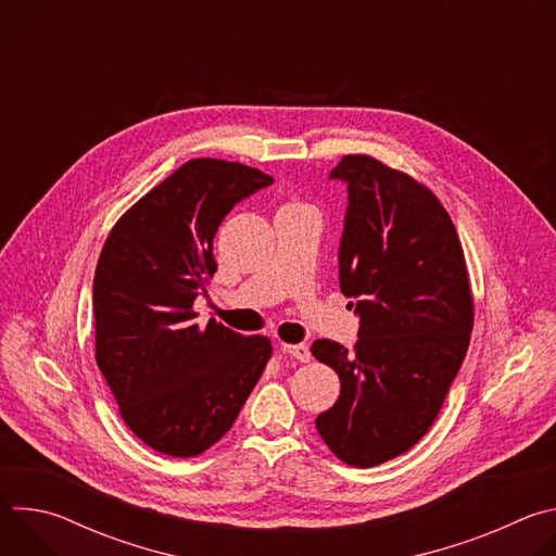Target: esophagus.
<instances>
[{
	"mask_svg": "<svg viewBox=\"0 0 556 556\" xmlns=\"http://www.w3.org/2000/svg\"><path fill=\"white\" fill-rule=\"evenodd\" d=\"M281 350L286 352V354H290V356H294L296 361H301V363H307L309 358H312V354H309V348L307 345H303V343H281Z\"/></svg>",
	"mask_w": 556,
	"mask_h": 556,
	"instance_id": "34e87169",
	"label": "esophagus"
}]
</instances>
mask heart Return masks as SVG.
I'll list each match as a JSON object with an SVG mask.
<instances>
[{
    "label": "heart",
    "mask_w": 556,
    "mask_h": 556,
    "mask_svg": "<svg viewBox=\"0 0 556 556\" xmlns=\"http://www.w3.org/2000/svg\"><path fill=\"white\" fill-rule=\"evenodd\" d=\"M286 206H303V204H299V202H290V204H286Z\"/></svg>",
    "instance_id": "heart-1"
}]
</instances>
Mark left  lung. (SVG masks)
<instances>
[{"mask_svg": "<svg viewBox=\"0 0 556 556\" xmlns=\"http://www.w3.org/2000/svg\"><path fill=\"white\" fill-rule=\"evenodd\" d=\"M330 178L350 191L339 277L361 330L352 352L312 345L341 380L314 425L341 462L369 468L409 451L438 418L468 350L472 292L457 230L429 187L367 153L343 155Z\"/></svg>", "mask_w": 556, "mask_h": 556, "instance_id": "1", "label": "left lung"}]
</instances>
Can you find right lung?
<instances>
[{"instance_id":"1","label":"right lung","mask_w":556,"mask_h":556,"mask_svg":"<svg viewBox=\"0 0 556 556\" xmlns=\"http://www.w3.org/2000/svg\"><path fill=\"white\" fill-rule=\"evenodd\" d=\"M273 178L195 157L144 193L110 230L94 275L97 365L121 418L147 446L193 457L232 427L273 356L193 301L215 275L213 237L228 211Z\"/></svg>"}]
</instances>
